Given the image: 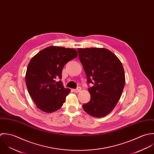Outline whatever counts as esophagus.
Here are the masks:
<instances>
[{
  "mask_svg": "<svg viewBox=\"0 0 154 154\" xmlns=\"http://www.w3.org/2000/svg\"><path fill=\"white\" fill-rule=\"evenodd\" d=\"M81 91V88L80 87H77L75 89H73V92L74 93L80 92Z\"/></svg>",
  "mask_w": 154,
  "mask_h": 154,
  "instance_id": "1",
  "label": "esophagus"
}]
</instances>
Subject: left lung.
Here are the masks:
<instances>
[{"label":"left lung","instance_id":"left-lung-1","mask_svg":"<svg viewBox=\"0 0 154 154\" xmlns=\"http://www.w3.org/2000/svg\"><path fill=\"white\" fill-rule=\"evenodd\" d=\"M79 57L87 77L91 99L83 108L94 117L110 113L119 102L125 85V75L120 60L104 48L77 49Z\"/></svg>","mask_w":154,"mask_h":154}]
</instances>
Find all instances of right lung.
Wrapping results in <instances>:
<instances>
[{
    "instance_id": "1",
    "label": "right lung",
    "mask_w": 154,
    "mask_h": 154,
    "mask_svg": "<svg viewBox=\"0 0 154 154\" xmlns=\"http://www.w3.org/2000/svg\"><path fill=\"white\" fill-rule=\"evenodd\" d=\"M74 49L49 46L31 58L26 83L31 98L40 110L50 113L59 109L70 92L61 81L62 71L68 62L77 57Z\"/></svg>"
}]
</instances>
